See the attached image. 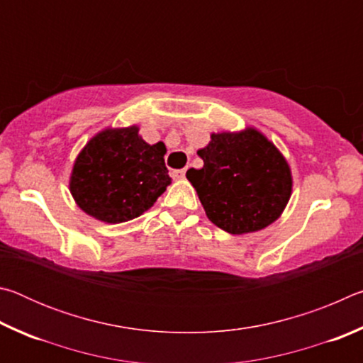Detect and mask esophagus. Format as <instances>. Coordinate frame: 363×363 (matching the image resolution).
<instances>
[{"mask_svg": "<svg viewBox=\"0 0 363 363\" xmlns=\"http://www.w3.org/2000/svg\"><path fill=\"white\" fill-rule=\"evenodd\" d=\"M173 177H174V179H177V181L184 179V177H186V169H174L173 171Z\"/></svg>", "mask_w": 363, "mask_h": 363, "instance_id": "1", "label": "esophagus"}]
</instances>
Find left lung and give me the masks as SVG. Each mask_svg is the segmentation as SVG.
Returning <instances> with one entry per match:
<instances>
[{
	"label": "left lung",
	"instance_id": "1",
	"mask_svg": "<svg viewBox=\"0 0 363 363\" xmlns=\"http://www.w3.org/2000/svg\"><path fill=\"white\" fill-rule=\"evenodd\" d=\"M196 153L203 167L190 168L186 176L214 225L243 235L281 216L293 190L291 168L257 128L211 133L210 143Z\"/></svg>",
	"mask_w": 363,
	"mask_h": 363
}]
</instances>
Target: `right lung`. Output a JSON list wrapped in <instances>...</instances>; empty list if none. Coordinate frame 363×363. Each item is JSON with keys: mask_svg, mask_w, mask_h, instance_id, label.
<instances>
[{"mask_svg": "<svg viewBox=\"0 0 363 363\" xmlns=\"http://www.w3.org/2000/svg\"><path fill=\"white\" fill-rule=\"evenodd\" d=\"M164 153L163 143H145L138 125L104 128L73 162V200L88 216L107 224L139 218L171 184Z\"/></svg>", "mask_w": 363, "mask_h": 363, "instance_id": "add662e5", "label": "right lung"}]
</instances>
